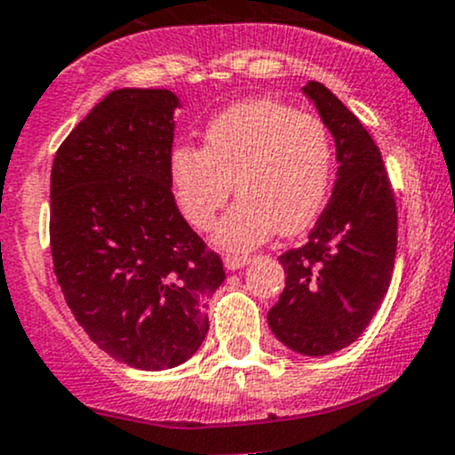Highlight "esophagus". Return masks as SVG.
Listing matches in <instances>:
<instances>
[{
  "label": "esophagus",
  "instance_id": "34e87169",
  "mask_svg": "<svg viewBox=\"0 0 455 455\" xmlns=\"http://www.w3.org/2000/svg\"><path fill=\"white\" fill-rule=\"evenodd\" d=\"M251 262V255H224V267L227 271H237Z\"/></svg>",
  "mask_w": 455,
  "mask_h": 455
}]
</instances>
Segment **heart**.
Wrapping results in <instances>:
<instances>
[{
    "label": "heart",
    "instance_id": "1",
    "mask_svg": "<svg viewBox=\"0 0 455 455\" xmlns=\"http://www.w3.org/2000/svg\"><path fill=\"white\" fill-rule=\"evenodd\" d=\"M333 171V144L324 122L275 100H249L215 117L204 148L178 147L169 178L178 209L191 227H213L231 197L237 204L215 228L213 242L242 251L280 228H307L324 206Z\"/></svg>",
    "mask_w": 455,
    "mask_h": 455
}]
</instances>
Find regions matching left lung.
<instances>
[{"instance_id": "8db88e82", "label": "left lung", "mask_w": 455, "mask_h": 455, "mask_svg": "<svg viewBox=\"0 0 455 455\" xmlns=\"http://www.w3.org/2000/svg\"><path fill=\"white\" fill-rule=\"evenodd\" d=\"M335 142L333 193L307 244L280 262L286 286L268 329L291 351L335 354L363 335L389 289L398 211L382 156L369 131L324 84L302 88Z\"/></svg>"}]
</instances>
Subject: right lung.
I'll return each instance as SVG.
<instances>
[{"instance_id":"right-lung-1","label":"right lung","mask_w":455,"mask_h":455,"mask_svg":"<svg viewBox=\"0 0 455 455\" xmlns=\"http://www.w3.org/2000/svg\"><path fill=\"white\" fill-rule=\"evenodd\" d=\"M180 97L113 91L70 131L51 171L57 284L88 338L117 363L164 371L209 331L222 259L187 224L169 160Z\"/></svg>"}]
</instances>
